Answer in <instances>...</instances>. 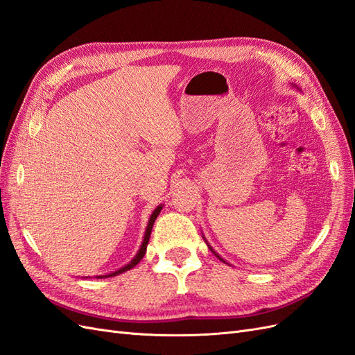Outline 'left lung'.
I'll return each instance as SVG.
<instances>
[{"mask_svg":"<svg viewBox=\"0 0 355 355\" xmlns=\"http://www.w3.org/2000/svg\"><path fill=\"white\" fill-rule=\"evenodd\" d=\"M204 239H205V236H204ZM205 242H207V239H205ZM207 245H208V248H209V250H211V251H212V252H214V254H216V256H217V257H218V259H220V260H221V261H223V263H227V261H226V260H225V259H221V257H220V256H218V254H217V252H216V251H214V250H212V247H211V245H209V244H208V242H207ZM227 265H229V263H227Z\"/></svg>","mask_w":355,"mask_h":355,"instance_id":"left-lung-1","label":"left lung"}]
</instances>
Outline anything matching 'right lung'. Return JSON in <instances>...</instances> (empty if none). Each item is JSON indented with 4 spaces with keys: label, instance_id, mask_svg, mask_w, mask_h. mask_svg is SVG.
Returning a JSON list of instances; mask_svg holds the SVG:
<instances>
[{
    "label": "right lung",
    "instance_id": "right-lung-1",
    "mask_svg": "<svg viewBox=\"0 0 355 355\" xmlns=\"http://www.w3.org/2000/svg\"><path fill=\"white\" fill-rule=\"evenodd\" d=\"M162 208H164V205H159L153 212H151V216H150V218H148V225H147V229H146V234H144V239H143V244H141V247H139V250H138V252L135 254V257L130 260L126 266H123V268H120V269H117L116 272H111V273H108V275H99V277H96V278H108V277H116V275H120V273H123V272H126V270H129V269H132L134 266H137L138 263L141 261V259L144 257V254H146V251H147V245H148V239H150V235H151V229H153V225H155V220L157 218V216L160 214V211H162Z\"/></svg>",
    "mask_w": 355,
    "mask_h": 355
}]
</instances>
